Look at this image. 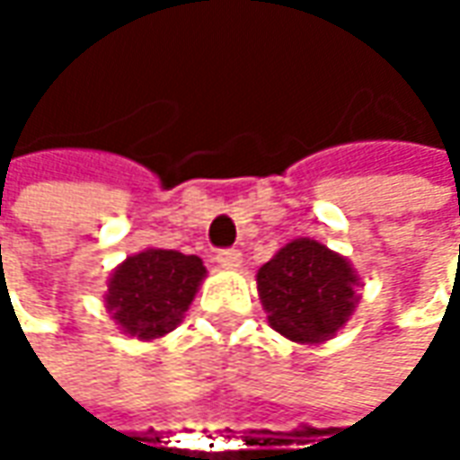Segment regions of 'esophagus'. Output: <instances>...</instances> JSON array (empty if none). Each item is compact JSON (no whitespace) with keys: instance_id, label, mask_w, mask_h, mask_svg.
<instances>
[{"instance_id":"1","label":"esophagus","mask_w":460,"mask_h":460,"mask_svg":"<svg viewBox=\"0 0 460 460\" xmlns=\"http://www.w3.org/2000/svg\"><path fill=\"white\" fill-rule=\"evenodd\" d=\"M217 263H220L222 269H240V266H243V253L235 251V248L220 251V253H217Z\"/></svg>"}]
</instances>
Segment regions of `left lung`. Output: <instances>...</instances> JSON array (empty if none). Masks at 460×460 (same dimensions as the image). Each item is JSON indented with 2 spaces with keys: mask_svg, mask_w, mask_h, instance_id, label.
Instances as JSON below:
<instances>
[{
  "mask_svg": "<svg viewBox=\"0 0 460 460\" xmlns=\"http://www.w3.org/2000/svg\"><path fill=\"white\" fill-rule=\"evenodd\" d=\"M258 296L276 332L294 343H325L353 314L361 287L348 258L309 238L287 243L258 269Z\"/></svg>",
  "mask_w": 460,
  "mask_h": 460,
  "instance_id": "obj_1",
  "label": "left lung"
}]
</instances>
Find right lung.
<instances>
[{"label":"right lung","mask_w":460,"mask_h":460,"mask_svg":"<svg viewBox=\"0 0 460 460\" xmlns=\"http://www.w3.org/2000/svg\"><path fill=\"white\" fill-rule=\"evenodd\" d=\"M204 276L202 258L148 248L112 271L104 305L125 335L155 341L181 323Z\"/></svg>","instance_id":"right-lung-1"}]
</instances>
